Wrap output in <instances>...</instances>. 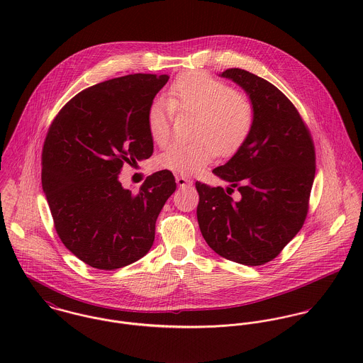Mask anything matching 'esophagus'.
Segmentation results:
<instances>
[{"label": "esophagus", "instance_id": "1", "mask_svg": "<svg viewBox=\"0 0 363 363\" xmlns=\"http://www.w3.org/2000/svg\"><path fill=\"white\" fill-rule=\"evenodd\" d=\"M176 183L179 187H190L193 186V180L184 177V176H176Z\"/></svg>", "mask_w": 363, "mask_h": 363}]
</instances>
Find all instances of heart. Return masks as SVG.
<instances>
[{"instance_id": "1", "label": "heart", "mask_w": 363, "mask_h": 363, "mask_svg": "<svg viewBox=\"0 0 363 363\" xmlns=\"http://www.w3.org/2000/svg\"><path fill=\"white\" fill-rule=\"evenodd\" d=\"M167 101H154L147 113L148 131L157 145L170 137L174 110L197 114L194 135L199 138L193 143H172L157 156V164L174 173H197L218 151L225 155L235 152L253 128L252 101L201 71L180 75L167 91Z\"/></svg>"}]
</instances>
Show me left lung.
Instances as JSON below:
<instances>
[{
  "instance_id": "obj_1",
  "label": "left lung",
  "mask_w": 363,
  "mask_h": 363,
  "mask_svg": "<svg viewBox=\"0 0 363 363\" xmlns=\"http://www.w3.org/2000/svg\"><path fill=\"white\" fill-rule=\"evenodd\" d=\"M219 77L247 94L255 123L236 154L212 170L229 183L226 191L196 183L197 219L216 255L255 267L275 259L305 222L315 173L314 145L296 107L277 86L240 68ZM233 188L241 193L238 201L230 197Z\"/></svg>"
}]
</instances>
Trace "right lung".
<instances>
[{
	"mask_svg": "<svg viewBox=\"0 0 363 363\" xmlns=\"http://www.w3.org/2000/svg\"><path fill=\"white\" fill-rule=\"evenodd\" d=\"M167 79L134 74L91 86L49 128L42 186L54 226L64 246L94 268L110 271L143 259L154 245L157 215L176 190L169 170L148 176L135 194L118 180L125 163L154 152L147 113Z\"/></svg>",
	"mask_w": 363,
	"mask_h": 363,
	"instance_id": "right-lung-1",
	"label": "right lung"
}]
</instances>
